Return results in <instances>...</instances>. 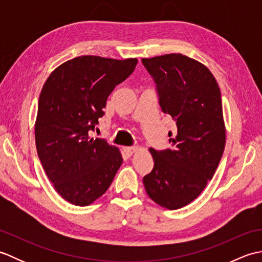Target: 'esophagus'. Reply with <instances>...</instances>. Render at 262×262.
Listing matches in <instances>:
<instances>
[{
	"instance_id": "1",
	"label": "esophagus",
	"mask_w": 262,
	"mask_h": 262,
	"mask_svg": "<svg viewBox=\"0 0 262 262\" xmlns=\"http://www.w3.org/2000/svg\"><path fill=\"white\" fill-rule=\"evenodd\" d=\"M137 151V147L135 146H126L124 147V152L128 155V157H130V155L134 154Z\"/></svg>"
}]
</instances>
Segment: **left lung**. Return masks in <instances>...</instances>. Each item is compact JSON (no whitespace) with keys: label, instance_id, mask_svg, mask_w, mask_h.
Here are the masks:
<instances>
[{"label":"left lung","instance_id":"left-lung-1","mask_svg":"<svg viewBox=\"0 0 262 262\" xmlns=\"http://www.w3.org/2000/svg\"><path fill=\"white\" fill-rule=\"evenodd\" d=\"M152 76L160 107L176 121L171 148H149L154 166L143 178L153 202L178 209L196 199L213 178L225 147L219 84L202 63L181 54L143 58Z\"/></svg>","mask_w":262,"mask_h":262}]
</instances>
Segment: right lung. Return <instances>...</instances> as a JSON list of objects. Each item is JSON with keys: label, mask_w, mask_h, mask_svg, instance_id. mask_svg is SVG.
I'll return each instance as SVG.
<instances>
[{"label": "right lung", "mask_w": 262, "mask_h": 262, "mask_svg": "<svg viewBox=\"0 0 262 262\" xmlns=\"http://www.w3.org/2000/svg\"><path fill=\"white\" fill-rule=\"evenodd\" d=\"M138 60L79 56L59 65L39 97L35 125L39 160L56 191L88 206L101 197L122 163L119 149L91 138L109 94L134 72Z\"/></svg>", "instance_id": "1"}]
</instances>
